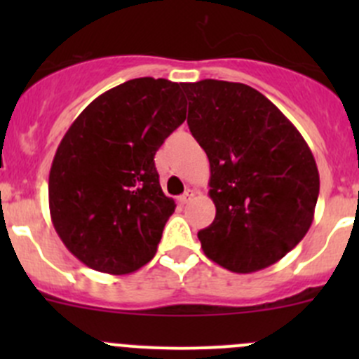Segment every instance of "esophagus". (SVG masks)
Segmentation results:
<instances>
[{
	"instance_id": "34e87169",
	"label": "esophagus",
	"mask_w": 359,
	"mask_h": 359,
	"mask_svg": "<svg viewBox=\"0 0 359 359\" xmlns=\"http://www.w3.org/2000/svg\"><path fill=\"white\" fill-rule=\"evenodd\" d=\"M193 198H194V191L193 189H186V193L180 194V196H179V201L182 203V205H186V203H189L191 200H193Z\"/></svg>"
}]
</instances>
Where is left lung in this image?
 Wrapping results in <instances>:
<instances>
[{
  "mask_svg": "<svg viewBox=\"0 0 359 359\" xmlns=\"http://www.w3.org/2000/svg\"><path fill=\"white\" fill-rule=\"evenodd\" d=\"M187 125L210 161L215 219L198 233L210 260L255 273L283 259L314 219L320 173L299 130L243 83H182Z\"/></svg>",
  "mask_w": 359,
  "mask_h": 359,
  "instance_id": "1",
  "label": "left lung"
}]
</instances>
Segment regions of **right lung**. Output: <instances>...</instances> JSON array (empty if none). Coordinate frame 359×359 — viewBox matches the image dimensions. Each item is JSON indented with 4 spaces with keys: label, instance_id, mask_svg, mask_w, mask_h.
<instances>
[{
    "label": "right lung",
    "instance_id": "add662e5",
    "mask_svg": "<svg viewBox=\"0 0 359 359\" xmlns=\"http://www.w3.org/2000/svg\"><path fill=\"white\" fill-rule=\"evenodd\" d=\"M184 119L179 83L137 78L97 97L69 126L50 168V215L85 266L128 274L153 259L175 210L154 154Z\"/></svg>",
    "mask_w": 359,
    "mask_h": 359
}]
</instances>
